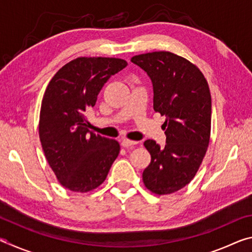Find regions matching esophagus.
Masks as SVG:
<instances>
[{"mask_svg": "<svg viewBox=\"0 0 252 252\" xmlns=\"http://www.w3.org/2000/svg\"><path fill=\"white\" fill-rule=\"evenodd\" d=\"M135 144H138L136 141H131V140H127V139H122L121 140V146L123 148H131L135 146Z\"/></svg>", "mask_w": 252, "mask_h": 252, "instance_id": "1", "label": "esophagus"}]
</instances>
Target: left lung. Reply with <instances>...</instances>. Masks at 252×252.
<instances>
[{
    "label": "left lung",
    "mask_w": 252,
    "mask_h": 252,
    "mask_svg": "<svg viewBox=\"0 0 252 252\" xmlns=\"http://www.w3.org/2000/svg\"><path fill=\"white\" fill-rule=\"evenodd\" d=\"M131 62L147 72L153 87V109L165 116V146L144 141L151 162L143 183L156 194H169L192 180L207 152L211 130V95L197 66L171 52L135 55Z\"/></svg>",
    "instance_id": "1"
}]
</instances>
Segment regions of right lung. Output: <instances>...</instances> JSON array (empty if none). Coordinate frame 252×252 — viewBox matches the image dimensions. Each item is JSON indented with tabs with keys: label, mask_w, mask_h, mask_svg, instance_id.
<instances>
[{
	"label": "right lung",
	"mask_w": 252,
	"mask_h": 252,
	"mask_svg": "<svg viewBox=\"0 0 252 252\" xmlns=\"http://www.w3.org/2000/svg\"><path fill=\"white\" fill-rule=\"evenodd\" d=\"M127 65L116 58H78L51 79L41 104L39 134L51 169L63 187L88 192L105 180L120 144L88 129L85 112L95 105L111 75Z\"/></svg>",
	"instance_id": "1"
}]
</instances>
